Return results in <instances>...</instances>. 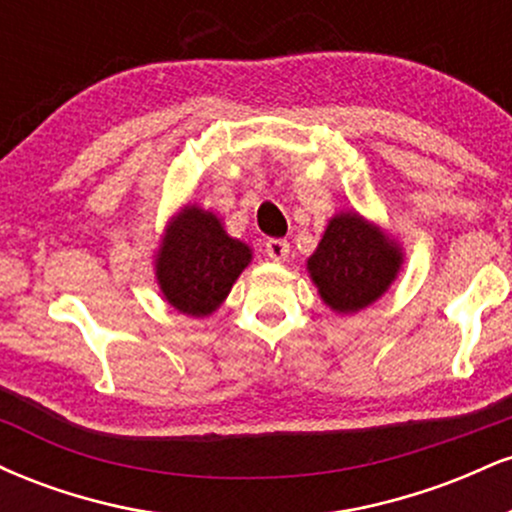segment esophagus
<instances>
[{"mask_svg":"<svg viewBox=\"0 0 512 512\" xmlns=\"http://www.w3.org/2000/svg\"><path fill=\"white\" fill-rule=\"evenodd\" d=\"M264 252H267L269 260L286 262V257H289V252H291V245L281 238H269L267 243H264Z\"/></svg>","mask_w":512,"mask_h":512,"instance_id":"obj_1","label":"esophagus"}]
</instances>
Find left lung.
I'll return each mask as SVG.
<instances>
[{
    "instance_id": "left-lung-1",
    "label": "left lung",
    "mask_w": 512,
    "mask_h": 512,
    "mask_svg": "<svg viewBox=\"0 0 512 512\" xmlns=\"http://www.w3.org/2000/svg\"><path fill=\"white\" fill-rule=\"evenodd\" d=\"M402 252L380 228L358 214H339L308 260L322 301L337 313H356L387 291L395 281Z\"/></svg>"
}]
</instances>
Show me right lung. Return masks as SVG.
Masks as SVG:
<instances>
[{"label": "right lung", "mask_w": 512, "mask_h": 512, "mask_svg": "<svg viewBox=\"0 0 512 512\" xmlns=\"http://www.w3.org/2000/svg\"><path fill=\"white\" fill-rule=\"evenodd\" d=\"M250 257L248 245L226 236L211 211L187 207L170 223L156 276L175 310L202 317L219 308Z\"/></svg>", "instance_id": "add662e5"}]
</instances>
